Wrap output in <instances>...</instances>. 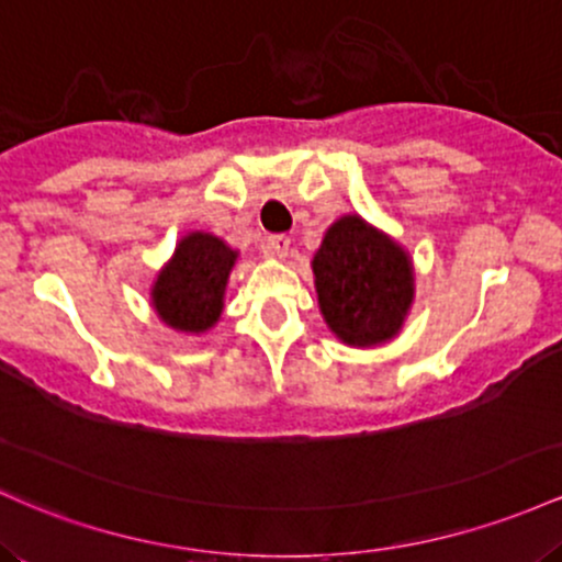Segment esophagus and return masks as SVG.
I'll return each mask as SVG.
<instances>
[{
	"instance_id": "34e87169",
	"label": "esophagus",
	"mask_w": 562,
	"mask_h": 562,
	"mask_svg": "<svg viewBox=\"0 0 562 562\" xmlns=\"http://www.w3.org/2000/svg\"><path fill=\"white\" fill-rule=\"evenodd\" d=\"M289 247H292L289 236H270L268 244H265V251H268L270 257H279V260H283V257L289 255Z\"/></svg>"
}]
</instances>
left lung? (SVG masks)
I'll use <instances>...</instances> for the list:
<instances>
[{
  "label": "left lung",
  "instance_id": "left-lung-1",
  "mask_svg": "<svg viewBox=\"0 0 562 562\" xmlns=\"http://www.w3.org/2000/svg\"><path fill=\"white\" fill-rule=\"evenodd\" d=\"M313 283L324 324L342 345L380 348L395 339L414 305V260L390 233L350 212L315 249Z\"/></svg>",
  "mask_w": 562,
  "mask_h": 562
}]
</instances>
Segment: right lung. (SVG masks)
<instances>
[{
    "instance_id": "add662e5",
    "label": "right lung",
    "mask_w": 562,
    "mask_h": 562,
    "mask_svg": "<svg viewBox=\"0 0 562 562\" xmlns=\"http://www.w3.org/2000/svg\"><path fill=\"white\" fill-rule=\"evenodd\" d=\"M238 249L206 231H188L150 283V307L164 326L180 334H206L225 311V289Z\"/></svg>"
}]
</instances>
